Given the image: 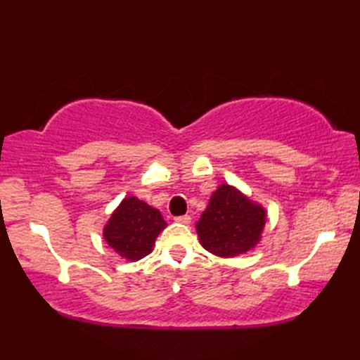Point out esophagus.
<instances>
[{
	"label": "esophagus",
	"mask_w": 360,
	"mask_h": 360,
	"mask_svg": "<svg viewBox=\"0 0 360 360\" xmlns=\"http://www.w3.org/2000/svg\"><path fill=\"white\" fill-rule=\"evenodd\" d=\"M190 215H181V217H176L174 218V221H178V223H181V224H188L190 223Z\"/></svg>",
	"instance_id": "1"
}]
</instances>
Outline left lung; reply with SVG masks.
I'll return each mask as SVG.
<instances>
[{
  "mask_svg": "<svg viewBox=\"0 0 360 360\" xmlns=\"http://www.w3.org/2000/svg\"><path fill=\"white\" fill-rule=\"evenodd\" d=\"M266 212L235 187L221 184L196 223L205 250L218 257H236L255 248L262 238Z\"/></svg>",
  "mask_w": 360,
  "mask_h": 360,
  "instance_id": "1",
  "label": "left lung"
}]
</instances>
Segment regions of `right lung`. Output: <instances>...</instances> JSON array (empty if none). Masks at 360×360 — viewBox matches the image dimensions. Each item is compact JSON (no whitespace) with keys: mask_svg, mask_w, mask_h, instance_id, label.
<instances>
[{"mask_svg":"<svg viewBox=\"0 0 360 360\" xmlns=\"http://www.w3.org/2000/svg\"><path fill=\"white\" fill-rule=\"evenodd\" d=\"M165 226L167 223L158 209L129 196L114 210L103 229V236L110 248L122 258L137 262L153 250L156 236Z\"/></svg>","mask_w":360,"mask_h":360,"instance_id":"1","label":"right lung"}]
</instances>
